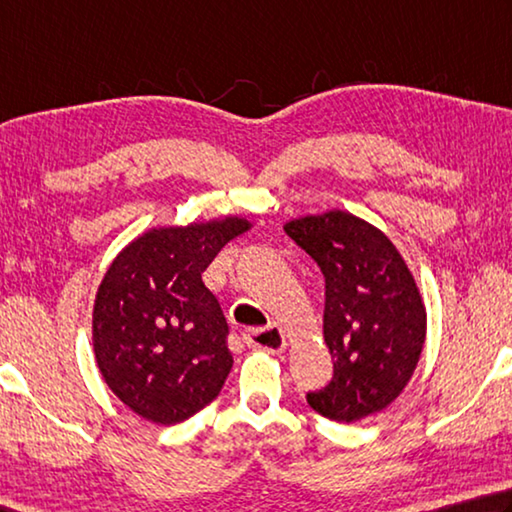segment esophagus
<instances>
[{
  "label": "esophagus",
  "instance_id": "34e87169",
  "mask_svg": "<svg viewBox=\"0 0 512 512\" xmlns=\"http://www.w3.org/2000/svg\"><path fill=\"white\" fill-rule=\"evenodd\" d=\"M244 340L248 347L262 349L266 353H280L286 349V333L277 324H271L266 329H248L244 333Z\"/></svg>",
  "mask_w": 512,
  "mask_h": 512
}]
</instances>
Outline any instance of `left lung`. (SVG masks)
<instances>
[{"mask_svg":"<svg viewBox=\"0 0 512 512\" xmlns=\"http://www.w3.org/2000/svg\"><path fill=\"white\" fill-rule=\"evenodd\" d=\"M284 230L318 262L327 288L333 378L306 401L338 423L383 412L410 383L425 342V304L410 268L385 232L351 212L306 215Z\"/></svg>","mask_w":512,"mask_h":512,"instance_id":"left-lung-1","label":"left lung"}]
</instances>
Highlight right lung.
I'll return each instance as SVG.
<instances>
[{
  "label": "right lung",
  "instance_id": "right-lung-1",
  "mask_svg": "<svg viewBox=\"0 0 512 512\" xmlns=\"http://www.w3.org/2000/svg\"><path fill=\"white\" fill-rule=\"evenodd\" d=\"M241 217L152 228L107 268L94 302V353L102 378L138 416L181 423L215 401L232 367L228 322L201 273Z\"/></svg>",
  "mask_w": 512,
  "mask_h": 512
}]
</instances>
